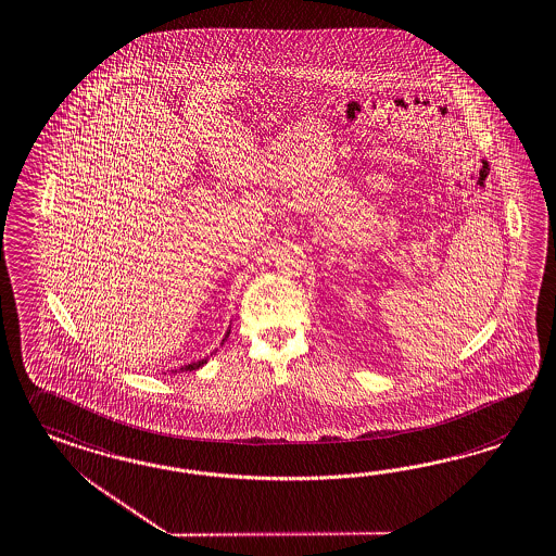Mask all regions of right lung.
Returning a JSON list of instances; mask_svg holds the SVG:
<instances>
[{
    "mask_svg": "<svg viewBox=\"0 0 556 556\" xmlns=\"http://www.w3.org/2000/svg\"><path fill=\"white\" fill-rule=\"evenodd\" d=\"M229 337V328L226 330V334H224V339H222V344L228 341ZM207 358L210 356H205V358H201V361H195V363H189V365H184V367H179V369H173L172 372H184V370H198L200 367H203L205 363H207Z\"/></svg>",
    "mask_w": 556,
    "mask_h": 556,
    "instance_id": "right-lung-1",
    "label": "right lung"
}]
</instances>
